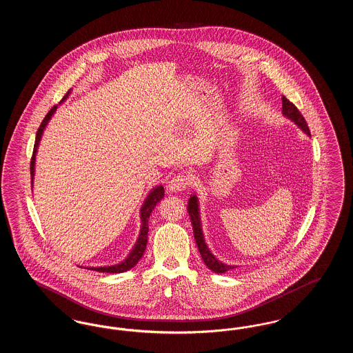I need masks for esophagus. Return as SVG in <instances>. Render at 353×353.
Segmentation results:
<instances>
[{
  "mask_svg": "<svg viewBox=\"0 0 353 353\" xmlns=\"http://www.w3.org/2000/svg\"><path fill=\"white\" fill-rule=\"evenodd\" d=\"M193 181L190 174L186 173H179L176 174L170 181H169L168 188L170 192H183L188 186H190Z\"/></svg>",
  "mask_w": 353,
  "mask_h": 353,
  "instance_id": "obj_1",
  "label": "esophagus"
}]
</instances>
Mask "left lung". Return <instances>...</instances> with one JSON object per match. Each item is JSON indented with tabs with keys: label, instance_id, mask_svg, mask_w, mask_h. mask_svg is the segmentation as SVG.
I'll return each instance as SVG.
<instances>
[{
	"label": "left lung",
	"instance_id": "1",
	"mask_svg": "<svg viewBox=\"0 0 353 353\" xmlns=\"http://www.w3.org/2000/svg\"><path fill=\"white\" fill-rule=\"evenodd\" d=\"M282 112H283L285 117L291 119L292 121H295V124H298L305 134H310L308 124H307L304 117L301 114V111L296 108V105L292 101H288L285 95L282 97ZM188 212H189L190 221H192V225H193L194 239H196L197 248L200 250L202 261L205 262V265L212 271L217 272V274H223V272H226L229 270L234 269V266H228V265L221 263L219 259L212 252H209V249H208V246H206V243L203 241V235H202L201 221H200V216H199V201H197L196 196H192L189 199Z\"/></svg>",
	"mask_w": 353,
	"mask_h": 353
}]
</instances>
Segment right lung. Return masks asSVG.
Wrapping results in <instances>:
<instances>
[{
    "mask_svg": "<svg viewBox=\"0 0 353 353\" xmlns=\"http://www.w3.org/2000/svg\"><path fill=\"white\" fill-rule=\"evenodd\" d=\"M66 94V97H68ZM57 110V105L51 107L50 111L48 112V115L45 117V119L42 120L38 131H37V136H35V143H34L33 156H32V160H30V174H32V183H33L34 176V163H35V153H37V148H38V144H39V140H41V136L43 134V130L46 127V124L49 123L52 114L55 112ZM164 197V188L163 186H157L152 190L150 193V196L147 197V200L144 202L143 208H141V230H140V234L137 238V242L134 245V250L130 254V256L119 263L115 266H108V268H91V270H95V271H99V272H124V271H128V270L132 269L136 266V263L140 261V258L143 256V254L147 249V242H148V219L151 216L152 210L154 209L156 203L160 201L161 199Z\"/></svg>",
    "mask_w": 353,
    "mask_h": 353,
    "instance_id": "obj_1",
    "label": "right lung"
}]
</instances>
